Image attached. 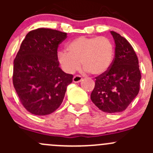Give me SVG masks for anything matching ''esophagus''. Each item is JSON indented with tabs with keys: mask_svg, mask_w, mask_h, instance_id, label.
<instances>
[{
	"mask_svg": "<svg viewBox=\"0 0 153 153\" xmlns=\"http://www.w3.org/2000/svg\"><path fill=\"white\" fill-rule=\"evenodd\" d=\"M82 80V77L80 75H75L73 78V82L74 83H79Z\"/></svg>",
	"mask_w": 153,
	"mask_h": 153,
	"instance_id": "1",
	"label": "esophagus"
}]
</instances>
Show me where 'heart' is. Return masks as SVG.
Wrapping results in <instances>:
<instances>
[{"mask_svg":"<svg viewBox=\"0 0 153 153\" xmlns=\"http://www.w3.org/2000/svg\"><path fill=\"white\" fill-rule=\"evenodd\" d=\"M67 50L58 51L57 58L68 74L78 70L81 62L86 72L101 75L109 69L114 58L113 44L106 37H78L68 44Z\"/></svg>","mask_w":153,"mask_h":153,"instance_id":"1","label":"heart"}]
</instances>
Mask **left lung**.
I'll use <instances>...</instances> for the list:
<instances>
[{
  "instance_id": "1",
  "label": "left lung",
  "mask_w": 153,
  "mask_h": 153,
  "mask_svg": "<svg viewBox=\"0 0 153 153\" xmlns=\"http://www.w3.org/2000/svg\"><path fill=\"white\" fill-rule=\"evenodd\" d=\"M115 45V58L109 69L96 77L91 100L108 113L125 110L138 95L141 78L138 59L126 38L111 31Z\"/></svg>"
}]
</instances>
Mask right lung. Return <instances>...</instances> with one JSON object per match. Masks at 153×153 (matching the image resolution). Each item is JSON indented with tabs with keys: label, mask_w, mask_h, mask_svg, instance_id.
<instances>
[{
	"label": "right lung",
	"mask_w": 153,
	"mask_h": 153,
	"mask_svg": "<svg viewBox=\"0 0 153 153\" xmlns=\"http://www.w3.org/2000/svg\"><path fill=\"white\" fill-rule=\"evenodd\" d=\"M66 32L40 28L30 31L14 60L13 85L21 104L30 113L46 115L62 104L73 75L65 73L57 58Z\"/></svg>",
	"instance_id": "add662e5"
}]
</instances>
